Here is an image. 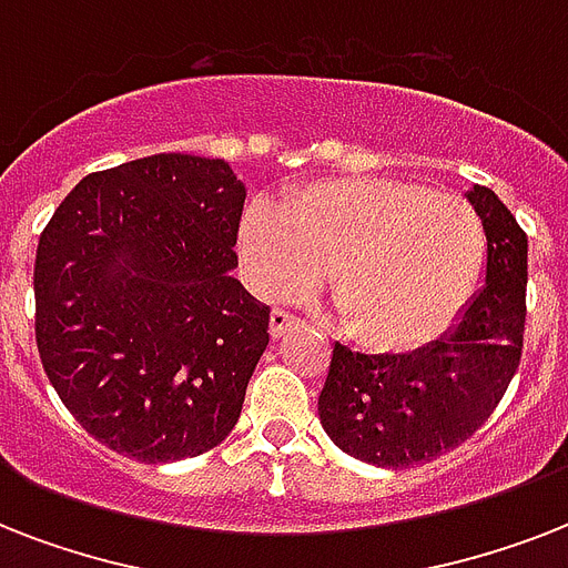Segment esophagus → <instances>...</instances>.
<instances>
[{"label": "esophagus", "mask_w": 568, "mask_h": 568, "mask_svg": "<svg viewBox=\"0 0 568 568\" xmlns=\"http://www.w3.org/2000/svg\"><path fill=\"white\" fill-rule=\"evenodd\" d=\"M301 327V318L297 315H292V312L285 310H274L271 312V336L280 338L285 336V333H292V329Z\"/></svg>", "instance_id": "34e87169"}]
</instances>
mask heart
<instances>
[{"mask_svg":"<svg viewBox=\"0 0 568 568\" xmlns=\"http://www.w3.org/2000/svg\"><path fill=\"white\" fill-rule=\"evenodd\" d=\"M484 250L471 205L397 180L312 182L280 212L250 205L241 221V256L262 292L297 297L329 271L342 327L372 351L439 336L475 292Z\"/></svg>","mask_w":568,"mask_h":568,"instance_id":"heart-1","label":"heart"}]
</instances>
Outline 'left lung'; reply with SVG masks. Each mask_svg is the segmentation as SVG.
<instances>
[{"label":"left lung","mask_w":568,"mask_h":568,"mask_svg":"<svg viewBox=\"0 0 568 568\" xmlns=\"http://www.w3.org/2000/svg\"><path fill=\"white\" fill-rule=\"evenodd\" d=\"M486 232V274L457 324L413 354L333 347L318 415L351 457L409 468L448 454L493 415L521 359L528 235L484 185L466 191Z\"/></svg>","instance_id":"1"}]
</instances>
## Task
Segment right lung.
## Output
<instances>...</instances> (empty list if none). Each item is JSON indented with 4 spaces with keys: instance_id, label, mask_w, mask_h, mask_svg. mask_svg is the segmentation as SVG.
<instances>
[{
    "instance_id": "1",
    "label": "right lung",
    "mask_w": 568,
    "mask_h": 568,
    "mask_svg": "<svg viewBox=\"0 0 568 568\" xmlns=\"http://www.w3.org/2000/svg\"><path fill=\"white\" fill-rule=\"evenodd\" d=\"M244 196L223 159L159 153L84 176L40 232V363L105 448L173 463L239 422L271 321L230 274Z\"/></svg>"
}]
</instances>
